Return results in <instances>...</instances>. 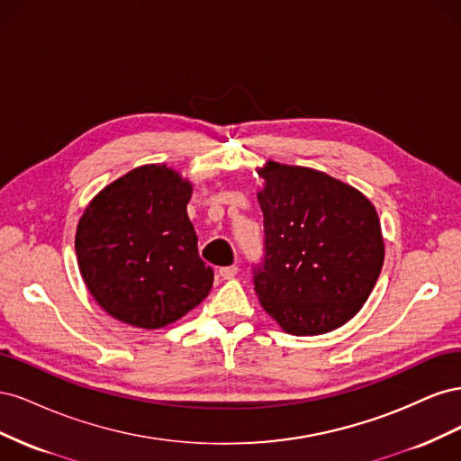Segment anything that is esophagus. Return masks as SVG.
Returning a JSON list of instances; mask_svg holds the SVG:
<instances>
[{
  "instance_id": "esophagus-1",
  "label": "esophagus",
  "mask_w": 461,
  "mask_h": 461,
  "mask_svg": "<svg viewBox=\"0 0 461 461\" xmlns=\"http://www.w3.org/2000/svg\"><path fill=\"white\" fill-rule=\"evenodd\" d=\"M219 275H221L222 278H232V276L239 275V267H236V265H229V267H221V269H219Z\"/></svg>"
}]
</instances>
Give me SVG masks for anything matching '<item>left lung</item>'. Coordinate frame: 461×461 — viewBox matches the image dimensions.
<instances>
[{"instance_id": "8db88e82", "label": "left lung", "mask_w": 461, "mask_h": 461, "mask_svg": "<svg viewBox=\"0 0 461 461\" xmlns=\"http://www.w3.org/2000/svg\"><path fill=\"white\" fill-rule=\"evenodd\" d=\"M259 175L265 236L252 275L263 310L296 337L342 327L383 269L375 207L356 188L308 167L269 161Z\"/></svg>"}]
</instances>
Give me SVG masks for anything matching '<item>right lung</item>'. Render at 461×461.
Wrapping results in <instances>:
<instances>
[{"mask_svg":"<svg viewBox=\"0 0 461 461\" xmlns=\"http://www.w3.org/2000/svg\"><path fill=\"white\" fill-rule=\"evenodd\" d=\"M192 186L146 165L105 186L77 229V259L95 302L115 319L159 329L209 294L213 269L186 215Z\"/></svg>","mask_w":461,"mask_h":461,"instance_id":"add662e5","label":"right lung"}]
</instances>
